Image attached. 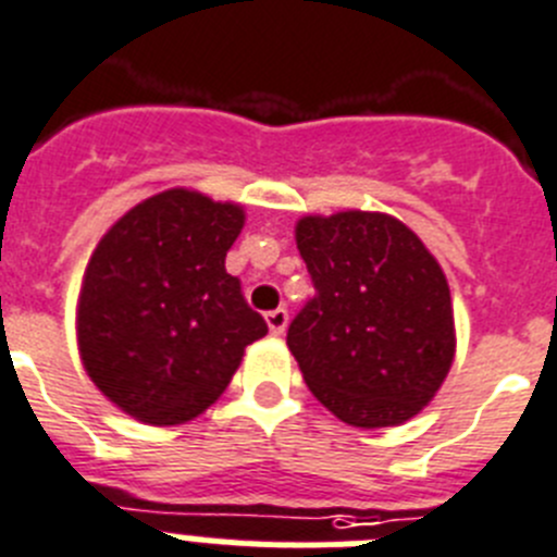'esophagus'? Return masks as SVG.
I'll list each match as a JSON object with an SVG mask.
<instances>
[{
  "instance_id": "obj_1",
  "label": "esophagus",
  "mask_w": 557,
  "mask_h": 557,
  "mask_svg": "<svg viewBox=\"0 0 557 557\" xmlns=\"http://www.w3.org/2000/svg\"><path fill=\"white\" fill-rule=\"evenodd\" d=\"M267 324H269V333L283 335L285 327H288V310L277 308L272 310V313H267Z\"/></svg>"
}]
</instances>
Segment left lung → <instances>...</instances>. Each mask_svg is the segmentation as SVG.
Wrapping results in <instances>:
<instances>
[{"instance_id":"8db88e82","label":"left lung","mask_w":557,"mask_h":557,"mask_svg":"<svg viewBox=\"0 0 557 557\" xmlns=\"http://www.w3.org/2000/svg\"><path fill=\"white\" fill-rule=\"evenodd\" d=\"M315 297L288 344L313 397L352 428L422 413L455 360L447 274L405 222L380 210L308 213L294 227Z\"/></svg>"}]
</instances>
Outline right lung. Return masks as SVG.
<instances>
[{"label": "right lung", "mask_w": 557, "mask_h": 557, "mask_svg": "<svg viewBox=\"0 0 557 557\" xmlns=\"http://www.w3.org/2000/svg\"><path fill=\"white\" fill-rule=\"evenodd\" d=\"M247 210L197 188L129 208L99 238L77 297V349L102 397L135 422L169 428L216 403L269 333L224 258Z\"/></svg>", "instance_id": "obj_1"}]
</instances>
